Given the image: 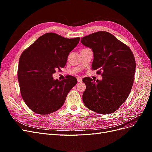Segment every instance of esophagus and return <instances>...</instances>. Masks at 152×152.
<instances>
[{
	"label": "esophagus",
	"instance_id": "obj_1",
	"mask_svg": "<svg viewBox=\"0 0 152 152\" xmlns=\"http://www.w3.org/2000/svg\"><path fill=\"white\" fill-rule=\"evenodd\" d=\"M77 81H78V82H82V77H77Z\"/></svg>",
	"mask_w": 152,
	"mask_h": 152
}]
</instances>
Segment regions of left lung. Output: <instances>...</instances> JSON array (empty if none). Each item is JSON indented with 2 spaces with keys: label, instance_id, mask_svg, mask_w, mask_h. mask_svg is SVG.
<instances>
[{
  "label": "left lung",
  "instance_id": "1",
  "mask_svg": "<svg viewBox=\"0 0 152 152\" xmlns=\"http://www.w3.org/2000/svg\"><path fill=\"white\" fill-rule=\"evenodd\" d=\"M81 43L91 49L93 70L102 72V80L82 79L86 89L82 95L86 107L101 114L115 112L125 102L134 82L136 61L131 50L115 37L100 31L84 37Z\"/></svg>",
  "mask_w": 152,
  "mask_h": 152
}]
</instances>
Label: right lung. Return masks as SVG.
Listing matches in <instances>:
<instances>
[{
  "label": "right lung",
  "instance_id": "right-lung-1",
  "mask_svg": "<svg viewBox=\"0 0 152 152\" xmlns=\"http://www.w3.org/2000/svg\"><path fill=\"white\" fill-rule=\"evenodd\" d=\"M79 37L66 39L54 33L40 36L21 54L18 70L21 94L35 113L47 115L63 105L66 96L77 82L68 76L54 80L56 69L65 66L68 54L79 44Z\"/></svg>",
  "mask_w": 152,
  "mask_h": 152
}]
</instances>
